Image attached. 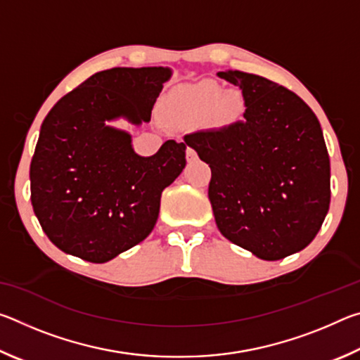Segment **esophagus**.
<instances>
[{
    "instance_id": "obj_1",
    "label": "esophagus",
    "mask_w": 360,
    "mask_h": 360,
    "mask_svg": "<svg viewBox=\"0 0 360 360\" xmlns=\"http://www.w3.org/2000/svg\"><path fill=\"white\" fill-rule=\"evenodd\" d=\"M186 158H187L188 163L195 162V160H197V152H195V150L191 149V148H187V150H186Z\"/></svg>"
}]
</instances>
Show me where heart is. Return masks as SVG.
Wrapping results in <instances>:
<instances>
[{
    "mask_svg": "<svg viewBox=\"0 0 360 360\" xmlns=\"http://www.w3.org/2000/svg\"><path fill=\"white\" fill-rule=\"evenodd\" d=\"M212 108L217 119L233 120L245 111V96L240 90L224 92V87L217 82H203L176 89L167 100L169 119L178 124L197 119Z\"/></svg>",
    "mask_w": 360,
    "mask_h": 360,
    "instance_id": "1",
    "label": "heart"
}]
</instances>
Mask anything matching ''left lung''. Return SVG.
Segmentation results:
<instances>
[{
    "mask_svg": "<svg viewBox=\"0 0 360 360\" xmlns=\"http://www.w3.org/2000/svg\"><path fill=\"white\" fill-rule=\"evenodd\" d=\"M219 77L241 89L243 119L184 136L211 168L217 229L262 260L307 248L330 205V160L321 124L300 96L243 71Z\"/></svg>",
    "mask_w": 360,
    "mask_h": 360,
    "instance_id": "obj_1",
    "label": "left lung"
}]
</instances>
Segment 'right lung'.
I'll list each match as a JSON object with an SVG mask.
<instances>
[{
    "label": "right lung",
    "instance_id": "1",
    "mask_svg": "<svg viewBox=\"0 0 360 360\" xmlns=\"http://www.w3.org/2000/svg\"><path fill=\"white\" fill-rule=\"evenodd\" d=\"M172 75L163 66L95 72L46 115L30 188L42 230L63 252L105 264L154 229L163 188L186 167V144L168 139L141 157L130 133L109 122H149Z\"/></svg>",
    "mask_w": 360,
    "mask_h": 360
}]
</instances>
